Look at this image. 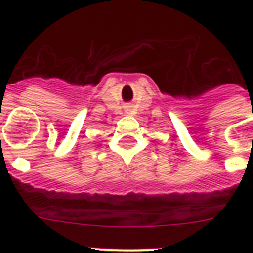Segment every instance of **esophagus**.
<instances>
[{"label":"esophagus","mask_w":253,"mask_h":253,"mask_svg":"<svg viewBox=\"0 0 253 253\" xmlns=\"http://www.w3.org/2000/svg\"><path fill=\"white\" fill-rule=\"evenodd\" d=\"M130 110H132V108H130V107H128V108H126L125 111H126V112H130Z\"/></svg>","instance_id":"esophagus-1"}]
</instances>
